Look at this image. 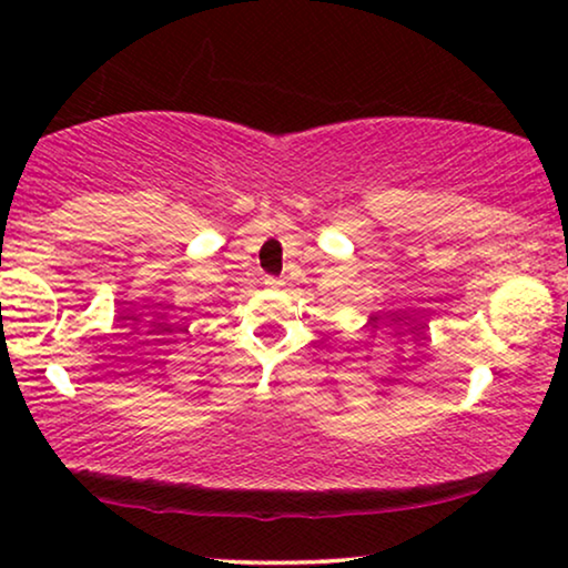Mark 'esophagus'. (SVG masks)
<instances>
[{"mask_svg":"<svg viewBox=\"0 0 568 568\" xmlns=\"http://www.w3.org/2000/svg\"><path fill=\"white\" fill-rule=\"evenodd\" d=\"M266 286H271V290H282V286H284V278H278V276H266Z\"/></svg>","mask_w":568,"mask_h":568,"instance_id":"esophagus-1","label":"esophagus"}]
</instances>
